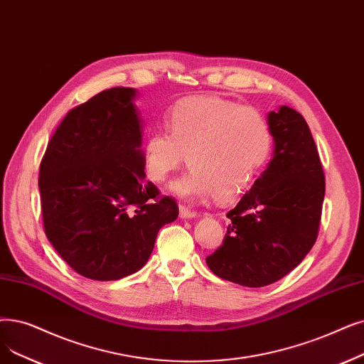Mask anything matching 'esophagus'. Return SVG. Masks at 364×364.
Listing matches in <instances>:
<instances>
[{"mask_svg": "<svg viewBox=\"0 0 364 364\" xmlns=\"http://www.w3.org/2000/svg\"><path fill=\"white\" fill-rule=\"evenodd\" d=\"M178 210H180V217L181 218H192V217H198V213L193 210H188L186 205H178Z\"/></svg>", "mask_w": 364, "mask_h": 364, "instance_id": "34e87169", "label": "esophagus"}]
</instances>
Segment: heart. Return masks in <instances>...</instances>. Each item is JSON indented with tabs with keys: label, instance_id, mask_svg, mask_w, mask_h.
Here are the masks:
<instances>
[{
	"label": "heart",
	"instance_id": "b5f03b06",
	"mask_svg": "<svg viewBox=\"0 0 364 364\" xmlns=\"http://www.w3.org/2000/svg\"><path fill=\"white\" fill-rule=\"evenodd\" d=\"M165 128L146 138L147 176L162 183L187 156L193 171L173 186L186 199H238L256 181L274 143L271 126L260 113L218 97L178 101L166 114Z\"/></svg>",
	"mask_w": 364,
	"mask_h": 364
}]
</instances>
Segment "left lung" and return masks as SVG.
<instances>
[{"label": "left lung", "instance_id": "1", "mask_svg": "<svg viewBox=\"0 0 364 364\" xmlns=\"http://www.w3.org/2000/svg\"><path fill=\"white\" fill-rule=\"evenodd\" d=\"M274 157L238 205L207 257L220 278L245 287L272 284L305 259L317 241L326 192L324 171L304 116L282 105L267 114Z\"/></svg>", "mask_w": 364, "mask_h": 364}]
</instances>
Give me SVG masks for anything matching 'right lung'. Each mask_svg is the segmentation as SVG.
Here are the masks:
<instances>
[{"label":"right lung","instance_id":"right-lung-1","mask_svg":"<svg viewBox=\"0 0 364 364\" xmlns=\"http://www.w3.org/2000/svg\"><path fill=\"white\" fill-rule=\"evenodd\" d=\"M135 89L112 87L74 107L40 164L47 240L73 269L114 281L143 267L159 229L178 217L171 196L146 181Z\"/></svg>","mask_w":364,"mask_h":364}]
</instances>
